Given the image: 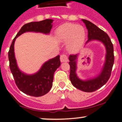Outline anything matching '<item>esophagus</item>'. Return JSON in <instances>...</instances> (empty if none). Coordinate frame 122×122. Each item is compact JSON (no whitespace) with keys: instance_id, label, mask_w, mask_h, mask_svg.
Here are the masks:
<instances>
[{"instance_id":"obj_1","label":"esophagus","mask_w":122,"mask_h":122,"mask_svg":"<svg viewBox=\"0 0 122 122\" xmlns=\"http://www.w3.org/2000/svg\"><path fill=\"white\" fill-rule=\"evenodd\" d=\"M60 60H61V62H67L68 61L67 56L65 54H62L60 56Z\"/></svg>"}]
</instances>
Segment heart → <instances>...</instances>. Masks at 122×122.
<instances>
[{
  "label": "heart",
  "instance_id": "1",
  "mask_svg": "<svg viewBox=\"0 0 122 122\" xmlns=\"http://www.w3.org/2000/svg\"><path fill=\"white\" fill-rule=\"evenodd\" d=\"M56 36L61 42H67L70 51L76 52L81 50L85 42L86 33L81 25L74 24H64L56 29Z\"/></svg>",
  "mask_w": 122,
  "mask_h": 122
}]
</instances>
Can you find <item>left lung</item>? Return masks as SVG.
Here are the masks:
<instances>
[{
    "label": "left lung",
    "mask_w": 122,
    "mask_h": 122,
    "mask_svg": "<svg viewBox=\"0 0 122 122\" xmlns=\"http://www.w3.org/2000/svg\"><path fill=\"white\" fill-rule=\"evenodd\" d=\"M81 21L85 23L88 30V40L86 45L93 41H101L106 49L105 62L101 72L97 76L89 79L82 80L79 78L76 74L79 54L70 55L69 57V64L70 65L69 79L72 85L76 89L85 92H93L103 86L110 77L114 63L113 47L107 33L90 21L83 19Z\"/></svg>",
    "instance_id": "left-lung-1"
}]
</instances>
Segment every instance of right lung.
<instances>
[{
    "label": "right lung",
    "mask_w": 122,
    "mask_h": 122,
    "mask_svg": "<svg viewBox=\"0 0 122 122\" xmlns=\"http://www.w3.org/2000/svg\"><path fill=\"white\" fill-rule=\"evenodd\" d=\"M53 20L46 19L39 22H31L23 25L14 37L8 53L9 65L16 85L22 92L33 97L44 96L53 86L54 73L61 65L60 56L47 61L34 74L24 73L18 68L14 54V43L17 37L27 32L49 34L53 26Z\"/></svg>",
    "instance_id": "add662e5"
}]
</instances>
